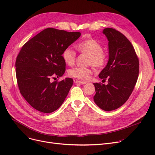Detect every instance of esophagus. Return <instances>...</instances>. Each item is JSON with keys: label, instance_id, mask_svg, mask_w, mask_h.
I'll return each mask as SVG.
<instances>
[{"label": "esophagus", "instance_id": "34e87169", "mask_svg": "<svg viewBox=\"0 0 155 155\" xmlns=\"http://www.w3.org/2000/svg\"><path fill=\"white\" fill-rule=\"evenodd\" d=\"M74 82L75 84H80L81 85H84V84H87V82H85V81H81V80H75Z\"/></svg>", "mask_w": 155, "mask_h": 155}]
</instances>
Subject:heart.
Masks as SVG:
<instances>
[{
    "instance_id": "1",
    "label": "heart",
    "mask_w": 155,
    "mask_h": 155,
    "mask_svg": "<svg viewBox=\"0 0 155 155\" xmlns=\"http://www.w3.org/2000/svg\"><path fill=\"white\" fill-rule=\"evenodd\" d=\"M76 48L80 53L88 55L87 64L92 65L96 68H101L105 64L107 61V55L102 50V46L93 38H89L79 43ZM63 59L65 63L71 66L76 60V53L70 48L63 51ZM92 74L91 68L76 67L69 71V75L76 78L86 80Z\"/></svg>"
}]
</instances>
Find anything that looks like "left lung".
Listing matches in <instances>:
<instances>
[{"label": "left lung", "instance_id": "1", "mask_svg": "<svg viewBox=\"0 0 155 155\" xmlns=\"http://www.w3.org/2000/svg\"><path fill=\"white\" fill-rule=\"evenodd\" d=\"M103 33L109 41V61L99 77L108 84L94 83L95 103L102 110L110 111L122 106L129 99L139 75V59L128 39L113 28Z\"/></svg>", "mask_w": 155, "mask_h": 155}]
</instances>
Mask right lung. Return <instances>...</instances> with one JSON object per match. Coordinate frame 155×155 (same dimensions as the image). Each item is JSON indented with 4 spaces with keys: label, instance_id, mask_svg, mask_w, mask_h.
<instances>
[{
    "label": "right lung",
    "instance_id": "add662e5",
    "mask_svg": "<svg viewBox=\"0 0 155 155\" xmlns=\"http://www.w3.org/2000/svg\"><path fill=\"white\" fill-rule=\"evenodd\" d=\"M79 32H67L52 28L40 32L23 45L15 61V73L21 95L31 106L51 113L63 103L73 80L61 77L66 63L62 54L80 36Z\"/></svg>",
    "mask_w": 155,
    "mask_h": 155
}]
</instances>
